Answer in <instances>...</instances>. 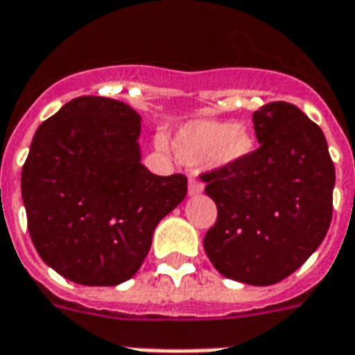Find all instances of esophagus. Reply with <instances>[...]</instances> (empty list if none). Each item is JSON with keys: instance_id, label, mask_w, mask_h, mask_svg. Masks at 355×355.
Wrapping results in <instances>:
<instances>
[{"instance_id": "1", "label": "esophagus", "mask_w": 355, "mask_h": 355, "mask_svg": "<svg viewBox=\"0 0 355 355\" xmlns=\"http://www.w3.org/2000/svg\"><path fill=\"white\" fill-rule=\"evenodd\" d=\"M202 191H204V184H202L200 180L191 178V180H189V186H187V195L196 196V195H200Z\"/></svg>"}]
</instances>
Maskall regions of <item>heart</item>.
<instances>
[{
    "mask_svg": "<svg viewBox=\"0 0 355 355\" xmlns=\"http://www.w3.org/2000/svg\"><path fill=\"white\" fill-rule=\"evenodd\" d=\"M155 144L160 151H168V141L162 135L157 137ZM171 150L180 162L191 168L207 164L214 169H231L251 159L256 137L243 124L195 119L175 130Z\"/></svg>",
    "mask_w": 355,
    "mask_h": 355,
    "instance_id": "heart-1",
    "label": "heart"
}]
</instances>
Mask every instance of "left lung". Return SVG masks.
Segmentation results:
<instances>
[{"label":"left lung","instance_id":"1","mask_svg":"<svg viewBox=\"0 0 355 355\" xmlns=\"http://www.w3.org/2000/svg\"><path fill=\"white\" fill-rule=\"evenodd\" d=\"M260 148L242 166L202 175L218 218L204 249L222 276L272 285L300 269L332 220L334 164L318 124L288 103L252 113Z\"/></svg>","mask_w":355,"mask_h":355}]
</instances>
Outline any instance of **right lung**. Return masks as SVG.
<instances>
[{"mask_svg": "<svg viewBox=\"0 0 355 355\" xmlns=\"http://www.w3.org/2000/svg\"><path fill=\"white\" fill-rule=\"evenodd\" d=\"M141 115L121 101L83 95L41 124L21 171L32 243L79 285L112 287L141 269L157 223L187 193L184 175L142 164Z\"/></svg>", "mask_w": 355, "mask_h": 355, "instance_id": "obj_1", "label": "right lung"}]
</instances>
